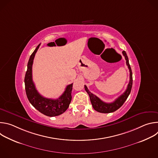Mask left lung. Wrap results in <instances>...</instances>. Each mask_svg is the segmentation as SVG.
Wrapping results in <instances>:
<instances>
[{
    "label": "left lung",
    "mask_w": 158,
    "mask_h": 158,
    "mask_svg": "<svg viewBox=\"0 0 158 158\" xmlns=\"http://www.w3.org/2000/svg\"><path fill=\"white\" fill-rule=\"evenodd\" d=\"M123 54L125 57V59L126 60V64L129 70L130 79L125 92L123 94H121L119 98H118L113 102L106 103L103 102L98 97H97L96 96H95L94 94H93V93L90 92L85 85H84L85 90L89 96L90 100H91L93 108L94 109V110H96L99 112H101V113H110V112L116 111L123 106V104L126 101L127 98H128L131 93L132 85V73L131 68L129 63V59H128L127 56L124 51H123Z\"/></svg>",
    "instance_id": "obj_1"
}]
</instances>
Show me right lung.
Here are the masks:
<instances>
[{"mask_svg": "<svg viewBox=\"0 0 158 158\" xmlns=\"http://www.w3.org/2000/svg\"><path fill=\"white\" fill-rule=\"evenodd\" d=\"M39 46L40 44L31 54L27 64V70L24 78L26 93L31 104L42 114L49 117L57 116L64 113L69 107L72 99L73 84L67 85L64 93L57 99L46 98L38 93L32 81V69L34 59Z\"/></svg>", "mask_w": 158, "mask_h": 158, "instance_id": "add662e5", "label": "right lung"}]
</instances>
